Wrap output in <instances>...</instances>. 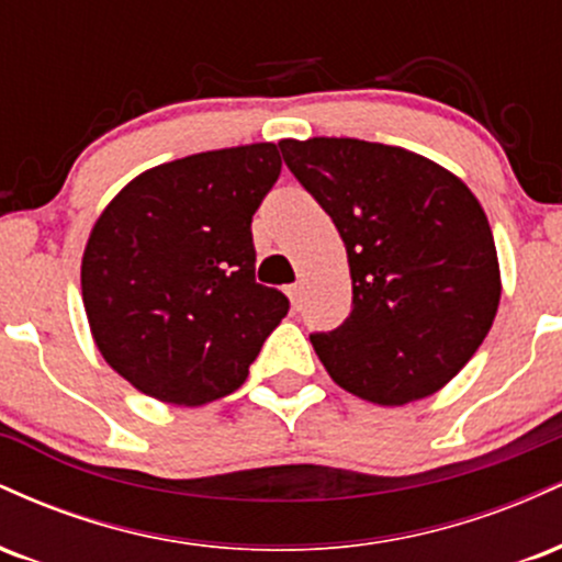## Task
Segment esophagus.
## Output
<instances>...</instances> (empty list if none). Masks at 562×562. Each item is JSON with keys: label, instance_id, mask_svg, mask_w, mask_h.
Listing matches in <instances>:
<instances>
[{"label": "esophagus", "instance_id": "obj_1", "mask_svg": "<svg viewBox=\"0 0 562 562\" xmlns=\"http://www.w3.org/2000/svg\"><path fill=\"white\" fill-rule=\"evenodd\" d=\"M301 285H299V282H295V285H288L285 288V293H288V299H290V303H293V306H299V303H301Z\"/></svg>", "mask_w": 562, "mask_h": 562}]
</instances>
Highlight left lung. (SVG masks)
Here are the masks:
<instances>
[{
  "instance_id": "1",
  "label": "left lung",
  "mask_w": 562,
  "mask_h": 562,
  "mask_svg": "<svg viewBox=\"0 0 562 562\" xmlns=\"http://www.w3.org/2000/svg\"><path fill=\"white\" fill-rule=\"evenodd\" d=\"M280 150L346 245L351 314L312 335L327 375L380 406L441 391L479 351L502 295L479 198L404 147L312 137Z\"/></svg>"
}]
</instances>
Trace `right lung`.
Instances as JSON below:
<instances>
[{"label": "right lung", "mask_w": 562, "mask_h": 562, "mask_svg": "<svg viewBox=\"0 0 562 562\" xmlns=\"http://www.w3.org/2000/svg\"><path fill=\"white\" fill-rule=\"evenodd\" d=\"M282 169L274 142L142 171L105 205L81 259L102 359L134 389L200 406L237 391L288 299L256 282L250 222Z\"/></svg>", "instance_id": "right-lung-1"}]
</instances>
